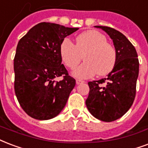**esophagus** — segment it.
<instances>
[{"instance_id": "34e87169", "label": "esophagus", "mask_w": 148, "mask_h": 148, "mask_svg": "<svg viewBox=\"0 0 148 148\" xmlns=\"http://www.w3.org/2000/svg\"><path fill=\"white\" fill-rule=\"evenodd\" d=\"M82 83H84V81H82V80H76V84H82Z\"/></svg>"}]
</instances>
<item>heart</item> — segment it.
<instances>
[{
  "mask_svg": "<svg viewBox=\"0 0 148 148\" xmlns=\"http://www.w3.org/2000/svg\"><path fill=\"white\" fill-rule=\"evenodd\" d=\"M60 53L65 65L71 69L76 67L83 58L85 62L73 71L78 78H90L109 74L116 64V53L111 44L107 42L103 34L95 30L84 32L76 39V45L65 38L60 47Z\"/></svg>",
  "mask_w": 148,
  "mask_h": 148,
  "instance_id": "b5f03b06",
  "label": "heart"
}]
</instances>
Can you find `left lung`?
Here are the masks:
<instances>
[{"label": "left lung", "instance_id": "8db88e82", "mask_svg": "<svg viewBox=\"0 0 148 148\" xmlns=\"http://www.w3.org/2000/svg\"><path fill=\"white\" fill-rule=\"evenodd\" d=\"M112 39L116 60L106 77L89 82L90 91L85 101L90 113L104 122L119 119L133 105L139 74V60L133 44L120 32L107 26L95 25Z\"/></svg>", "mask_w": 148, "mask_h": 148}]
</instances>
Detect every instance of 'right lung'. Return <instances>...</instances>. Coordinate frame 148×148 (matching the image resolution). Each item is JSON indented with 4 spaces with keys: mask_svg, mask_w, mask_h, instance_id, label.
Here are the masks:
<instances>
[{
    "mask_svg": "<svg viewBox=\"0 0 148 148\" xmlns=\"http://www.w3.org/2000/svg\"><path fill=\"white\" fill-rule=\"evenodd\" d=\"M77 29L41 22L19 40L14 59V92L29 116L50 119L66 106L76 83L61 64L60 47L65 37ZM62 75L64 79L55 82L54 78Z\"/></svg>",
    "mask_w": 148,
    "mask_h": 148,
    "instance_id": "1",
    "label": "right lung"
}]
</instances>
